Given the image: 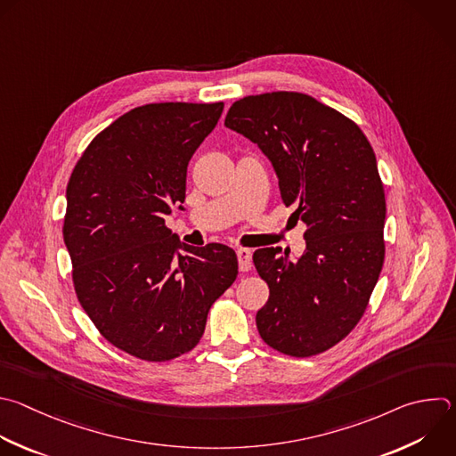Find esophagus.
Masks as SVG:
<instances>
[{
    "mask_svg": "<svg viewBox=\"0 0 456 456\" xmlns=\"http://www.w3.org/2000/svg\"><path fill=\"white\" fill-rule=\"evenodd\" d=\"M236 256H238V265H240V270L241 272H248L252 268V252L248 248H238L236 250Z\"/></svg>",
    "mask_w": 456,
    "mask_h": 456,
    "instance_id": "esophagus-1",
    "label": "esophagus"
}]
</instances>
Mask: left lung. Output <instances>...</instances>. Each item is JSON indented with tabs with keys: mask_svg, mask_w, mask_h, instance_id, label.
Segmentation results:
<instances>
[{
	"mask_svg": "<svg viewBox=\"0 0 456 456\" xmlns=\"http://www.w3.org/2000/svg\"><path fill=\"white\" fill-rule=\"evenodd\" d=\"M225 126L259 146L281 199L306 225V250L252 256L270 288L256 315L261 338L306 358L328 351L360 322L385 259V191L360 126L319 100L289 91L234 102Z\"/></svg>",
	"mask_w": 456,
	"mask_h": 456,
	"instance_id": "8db88e82",
	"label": "left lung"
}]
</instances>
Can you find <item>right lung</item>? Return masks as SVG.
<instances>
[{
  "label": "right lung",
  "mask_w": 456,
  "mask_h": 456,
  "mask_svg": "<svg viewBox=\"0 0 456 456\" xmlns=\"http://www.w3.org/2000/svg\"><path fill=\"white\" fill-rule=\"evenodd\" d=\"M224 103H148L103 128L66 190L64 243L84 312L118 349L146 362L191 351L213 302L238 275L222 243L191 247L165 225L183 209L188 163Z\"/></svg>",
  "instance_id": "obj_1"
}]
</instances>
